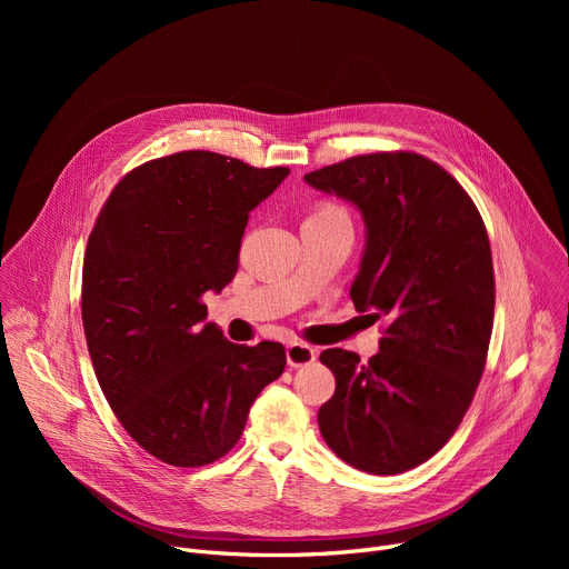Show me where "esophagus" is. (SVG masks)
Segmentation results:
<instances>
[{"label": "esophagus", "instance_id": "esophagus-1", "mask_svg": "<svg viewBox=\"0 0 569 569\" xmlns=\"http://www.w3.org/2000/svg\"><path fill=\"white\" fill-rule=\"evenodd\" d=\"M316 357H318V350L307 343L295 341V343L286 346V360H288V367H292V369H300V367L316 362Z\"/></svg>", "mask_w": 569, "mask_h": 569}]
</instances>
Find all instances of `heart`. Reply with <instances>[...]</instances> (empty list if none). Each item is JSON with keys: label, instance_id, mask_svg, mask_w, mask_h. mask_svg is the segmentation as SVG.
Wrapping results in <instances>:
<instances>
[{"label": "heart", "instance_id": "heart-1", "mask_svg": "<svg viewBox=\"0 0 569 569\" xmlns=\"http://www.w3.org/2000/svg\"><path fill=\"white\" fill-rule=\"evenodd\" d=\"M332 212H339V209H335V207H322L320 212H316V214H332Z\"/></svg>", "mask_w": 569, "mask_h": 569}]
</instances>
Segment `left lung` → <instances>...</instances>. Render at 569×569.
Listing matches in <instances>:
<instances>
[{"label": "left lung", "mask_w": 569, "mask_h": 569, "mask_svg": "<svg viewBox=\"0 0 569 569\" xmlns=\"http://www.w3.org/2000/svg\"><path fill=\"white\" fill-rule=\"evenodd\" d=\"M305 182L362 214L350 297L387 322L367 365L343 348L320 352L337 378L320 433L357 470H410L450 440L485 371L496 305L487 228L457 179L420 154L352 157Z\"/></svg>", "instance_id": "obj_1"}]
</instances>
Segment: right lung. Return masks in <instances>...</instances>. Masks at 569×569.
<instances>
[{
  "label": "right lung",
  "mask_w": 569,
  "mask_h": 569,
  "mask_svg": "<svg viewBox=\"0 0 569 569\" xmlns=\"http://www.w3.org/2000/svg\"><path fill=\"white\" fill-rule=\"evenodd\" d=\"M288 168L179 152L131 170L103 204L82 264V327L101 390L152 457L196 468L230 452L286 348L230 343L204 292L237 274L251 209Z\"/></svg>",
  "instance_id": "add662e5"
}]
</instances>
